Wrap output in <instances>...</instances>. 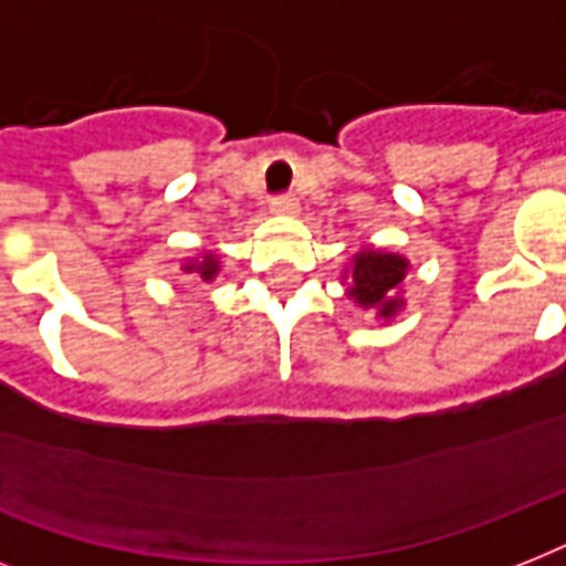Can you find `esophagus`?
<instances>
[{"instance_id": "esophagus-1", "label": "esophagus", "mask_w": 566, "mask_h": 566, "mask_svg": "<svg viewBox=\"0 0 566 566\" xmlns=\"http://www.w3.org/2000/svg\"><path fill=\"white\" fill-rule=\"evenodd\" d=\"M270 211L275 217H296L300 213V202H296V196L284 193V196H275L273 202H270Z\"/></svg>"}]
</instances>
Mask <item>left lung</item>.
I'll return each mask as SVG.
<instances>
[{"label":"left lung","instance_id":"1","mask_svg":"<svg viewBox=\"0 0 566 566\" xmlns=\"http://www.w3.org/2000/svg\"><path fill=\"white\" fill-rule=\"evenodd\" d=\"M405 273H408V258L385 249H361L353 258V270L344 273V279H349L346 293L361 308H376L381 319H394L405 305L402 296L396 293Z\"/></svg>","mask_w":566,"mask_h":566}]
</instances>
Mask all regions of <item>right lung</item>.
<instances>
[{
	"mask_svg": "<svg viewBox=\"0 0 566 566\" xmlns=\"http://www.w3.org/2000/svg\"><path fill=\"white\" fill-rule=\"evenodd\" d=\"M185 273H196L202 282H213V275L220 273V261L213 252H202V261H190L185 264Z\"/></svg>",
	"mask_w": 566,
	"mask_h": 566,
	"instance_id": "right-lung-1",
	"label": "right lung"
}]
</instances>
